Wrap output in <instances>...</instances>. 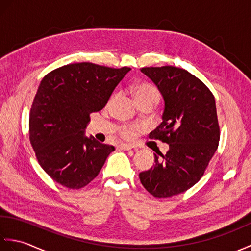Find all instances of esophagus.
<instances>
[{
    "label": "esophagus",
    "instance_id": "34e87169",
    "mask_svg": "<svg viewBox=\"0 0 251 251\" xmlns=\"http://www.w3.org/2000/svg\"><path fill=\"white\" fill-rule=\"evenodd\" d=\"M120 148L122 149V150H125V151H128V150H131L132 148V146H130V145H125V143H122V145H120Z\"/></svg>",
    "mask_w": 251,
    "mask_h": 251
}]
</instances>
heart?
Instances as JSON below:
<instances>
[{"label":"heart","instance_id":"heart-1","mask_svg":"<svg viewBox=\"0 0 251 251\" xmlns=\"http://www.w3.org/2000/svg\"><path fill=\"white\" fill-rule=\"evenodd\" d=\"M134 94L137 99V102L138 101L148 100V99L155 100L158 102L159 98H161L158 89L154 86V85L149 84V83L137 84L134 87ZM120 134L123 138H125V139H129V138H131L132 135H134V128L129 126H123L120 130Z\"/></svg>","mask_w":251,"mask_h":251}]
</instances>
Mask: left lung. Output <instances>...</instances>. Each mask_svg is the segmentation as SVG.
I'll use <instances>...</instances> for the list:
<instances>
[{
	"instance_id": "8db88e82",
	"label": "left lung",
	"mask_w": 251,
	"mask_h": 251,
	"mask_svg": "<svg viewBox=\"0 0 251 251\" xmlns=\"http://www.w3.org/2000/svg\"><path fill=\"white\" fill-rule=\"evenodd\" d=\"M141 72L165 100L163 122L149 137L169 145L155 165L139 174L145 189L157 199L183 193L202 177L219 146L215 97L200 78L173 66L147 67Z\"/></svg>"
}]
</instances>
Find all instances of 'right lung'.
Listing matches in <instances>:
<instances>
[{"mask_svg":"<svg viewBox=\"0 0 251 251\" xmlns=\"http://www.w3.org/2000/svg\"><path fill=\"white\" fill-rule=\"evenodd\" d=\"M130 70L70 63L41 81L30 110L29 138L37 162L56 182L77 190L100 173L114 147L85 137V128L90 113L103 108Z\"/></svg>","mask_w":251,"mask_h":251,"instance_id":"add662e5","label":"right lung"}]
</instances>
